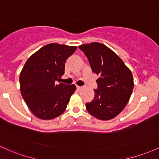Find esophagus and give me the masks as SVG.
Returning <instances> with one entry per match:
<instances>
[{
	"label": "esophagus",
	"instance_id": "1",
	"mask_svg": "<svg viewBox=\"0 0 159 159\" xmlns=\"http://www.w3.org/2000/svg\"><path fill=\"white\" fill-rule=\"evenodd\" d=\"M83 88V87L81 86H77V89L78 90V91H80V90H81Z\"/></svg>",
	"mask_w": 159,
	"mask_h": 159
}]
</instances>
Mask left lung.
<instances>
[{
	"label": "left lung",
	"mask_w": 159,
	"mask_h": 159,
	"mask_svg": "<svg viewBox=\"0 0 159 159\" xmlns=\"http://www.w3.org/2000/svg\"><path fill=\"white\" fill-rule=\"evenodd\" d=\"M89 61L91 69L99 76L94 98L86 103L87 110L101 120L116 117L125 108L134 83L131 71L110 48L100 43L79 46Z\"/></svg>",
	"instance_id": "1"
}]
</instances>
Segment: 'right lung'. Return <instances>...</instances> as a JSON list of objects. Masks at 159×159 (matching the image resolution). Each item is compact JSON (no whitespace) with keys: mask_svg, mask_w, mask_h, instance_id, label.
Listing matches in <instances>:
<instances>
[{"mask_svg":"<svg viewBox=\"0 0 159 159\" xmlns=\"http://www.w3.org/2000/svg\"><path fill=\"white\" fill-rule=\"evenodd\" d=\"M76 49V46L50 43L25 63L20 75L21 94L36 117L52 120L66 110L76 87L58 82L65 73L67 58Z\"/></svg>","mask_w":159,"mask_h":159,"instance_id":"obj_1","label":"right lung"}]
</instances>
